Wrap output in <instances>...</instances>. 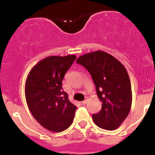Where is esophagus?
<instances>
[{"instance_id":"esophagus-1","label":"esophagus","mask_w":155,"mask_h":155,"mask_svg":"<svg viewBox=\"0 0 155 155\" xmlns=\"http://www.w3.org/2000/svg\"><path fill=\"white\" fill-rule=\"evenodd\" d=\"M87 97H86V99H85L84 101H81V104L82 105H85L87 104Z\"/></svg>"}]
</instances>
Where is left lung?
Returning a JSON list of instances; mask_svg holds the SVG:
<instances>
[{
	"instance_id": "8db88e82",
	"label": "left lung",
	"mask_w": 155,
	"mask_h": 155,
	"mask_svg": "<svg viewBox=\"0 0 155 155\" xmlns=\"http://www.w3.org/2000/svg\"><path fill=\"white\" fill-rule=\"evenodd\" d=\"M76 63L91 75L102 108L92 114L101 128H118L128 115L132 104V90L128 74L124 65L112 55L98 50L80 56Z\"/></svg>"
}]
</instances>
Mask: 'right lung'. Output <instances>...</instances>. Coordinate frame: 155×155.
Listing matches in <instances>:
<instances>
[{"label":"right lung","mask_w":155,"mask_h":155,"mask_svg":"<svg viewBox=\"0 0 155 155\" xmlns=\"http://www.w3.org/2000/svg\"><path fill=\"white\" fill-rule=\"evenodd\" d=\"M76 55L50 56L39 61L28 74L25 98L30 111L44 128L60 133L68 128L76 106L63 90L62 81Z\"/></svg>","instance_id":"right-lung-1"}]
</instances>
